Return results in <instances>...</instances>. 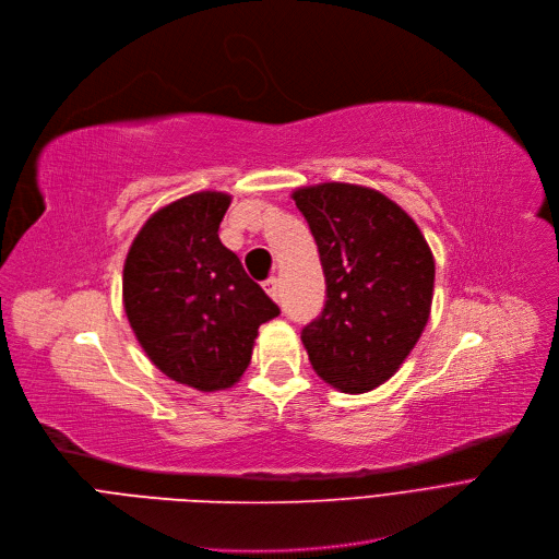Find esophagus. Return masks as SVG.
Returning <instances> with one entry per match:
<instances>
[{"label": "esophagus", "mask_w": 559, "mask_h": 559, "mask_svg": "<svg viewBox=\"0 0 559 559\" xmlns=\"http://www.w3.org/2000/svg\"><path fill=\"white\" fill-rule=\"evenodd\" d=\"M263 288H265V294H269L275 302L280 300V280H277V277L265 280V282H263Z\"/></svg>", "instance_id": "1"}]
</instances>
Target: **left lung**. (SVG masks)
<instances>
[{
  "instance_id": "8db88e82",
  "label": "left lung",
  "mask_w": 559,
  "mask_h": 559,
  "mask_svg": "<svg viewBox=\"0 0 559 559\" xmlns=\"http://www.w3.org/2000/svg\"><path fill=\"white\" fill-rule=\"evenodd\" d=\"M328 284L323 313L302 330L316 376L343 393L384 384L428 325L435 257L393 200L357 183L294 191Z\"/></svg>"
}]
</instances>
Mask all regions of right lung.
<instances>
[{
  "instance_id": "obj_1",
  "label": "right lung",
  "mask_w": 559,
  "mask_h": 559,
  "mask_svg": "<svg viewBox=\"0 0 559 559\" xmlns=\"http://www.w3.org/2000/svg\"><path fill=\"white\" fill-rule=\"evenodd\" d=\"M229 202L200 191L154 211L122 271V305L141 348L164 376L198 391L241 380L259 325L280 313L221 243Z\"/></svg>"
}]
</instances>
